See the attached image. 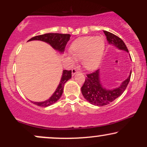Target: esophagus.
I'll return each mask as SVG.
<instances>
[{
    "label": "esophagus",
    "mask_w": 147,
    "mask_h": 147,
    "mask_svg": "<svg viewBox=\"0 0 147 147\" xmlns=\"http://www.w3.org/2000/svg\"><path fill=\"white\" fill-rule=\"evenodd\" d=\"M77 72H78V70H77L76 68L72 69V76H74L76 73H77Z\"/></svg>",
    "instance_id": "34e87169"
}]
</instances>
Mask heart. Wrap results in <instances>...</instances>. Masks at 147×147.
Listing matches in <instances>:
<instances>
[{"mask_svg": "<svg viewBox=\"0 0 147 147\" xmlns=\"http://www.w3.org/2000/svg\"><path fill=\"white\" fill-rule=\"evenodd\" d=\"M105 43L102 36H88L80 37L72 42L70 50L76 59L82 60L84 68L92 70L101 63Z\"/></svg>", "mask_w": 147, "mask_h": 147, "instance_id": "obj_1", "label": "heart"}]
</instances>
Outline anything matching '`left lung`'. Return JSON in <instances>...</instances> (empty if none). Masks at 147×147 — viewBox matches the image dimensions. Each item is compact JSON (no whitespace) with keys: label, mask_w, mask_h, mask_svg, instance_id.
Here are the masks:
<instances>
[{"label":"left lung","mask_w":147,"mask_h":147,"mask_svg":"<svg viewBox=\"0 0 147 147\" xmlns=\"http://www.w3.org/2000/svg\"><path fill=\"white\" fill-rule=\"evenodd\" d=\"M106 36V39L109 44H112L119 48V50L129 52L124 42L113 34L107 31H104ZM131 72L127 79L122 82L119 87L113 90H107L102 86L99 78V70H95L92 73L88 74L85 82L82 87V92L88 102L95 106H106L113 102L115 99L119 97L125 90L131 79Z\"/></svg>","instance_id":"1"}]
</instances>
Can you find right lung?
<instances>
[{
    "label": "right lung",
    "instance_id": "obj_1",
    "mask_svg": "<svg viewBox=\"0 0 147 147\" xmlns=\"http://www.w3.org/2000/svg\"><path fill=\"white\" fill-rule=\"evenodd\" d=\"M70 35L68 34H59V33H48L45 34L38 35V36H34L30 38L29 41H33V40H38L46 42L50 44L55 50L60 52H63L65 50V45H66L68 41L70 40ZM72 77V70H64L62 74L61 79L60 83L59 84L58 87L54 92L53 95L49 98L48 100L41 102H33V104H36L38 106L41 107H46L57 102L60 97H61L62 93L63 91L64 84L67 81L69 80Z\"/></svg>",
    "mask_w": 147,
    "mask_h": 147
}]
</instances>
